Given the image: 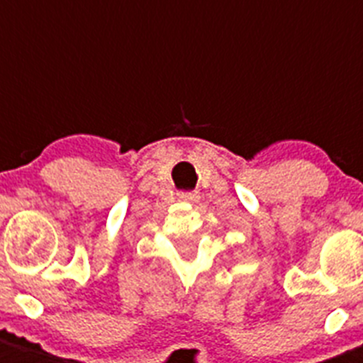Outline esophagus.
Returning a JSON list of instances; mask_svg holds the SVG:
<instances>
[{"instance_id":"esophagus-1","label":"esophagus","mask_w":363,"mask_h":363,"mask_svg":"<svg viewBox=\"0 0 363 363\" xmlns=\"http://www.w3.org/2000/svg\"><path fill=\"white\" fill-rule=\"evenodd\" d=\"M179 199L181 201H186V202H199L201 201V195H199V191H181L179 193Z\"/></svg>"}]
</instances>
